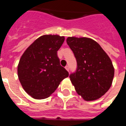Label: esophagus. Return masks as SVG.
I'll return each mask as SVG.
<instances>
[{
    "mask_svg": "<svg viewBox=\"0 0 126 126\" xmlns=\"http://www.w3.org/2000/svg\"><path fill=\"white\" fill-rule=\"evenodd\" d=\"M65 69L67 70L68 71V72H69V66H68V65L65 66Z\"/></svg>",
    "mask_w": 126,
    "mask_h": 126,
    "instance_id": "esophagus-1",
    "label": "esophagus"
}]
</instances>
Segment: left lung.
Returning a JSON list of instances; mask_svg holds the SVG:
<instances>
[{"mask_svg": "<svg viewBox=\"0 0 126 126\" xmlns=\"http://www.w3.org/2000/svg\"><path fill=\"white\" fill-rule=\"evenodd\" d=\"M67 43L77 61L76 72L70 75L76 92L87 101L99 99L112 84L115 72L111 59L90 38L68 37Z\"/></svg>", "mask_w": 126, "mask_h": 126, "instance_id": "1", "label": "left lung"}]
</instances>
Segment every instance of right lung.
Here are the masks:
<instances>
[{
    "instance_id": "1",
    "label": "right lung",
    "mask_w": 126,
    "mask_h": 126,
    "mask_svg": "<svg viewBox=\"0 0 126 126\" xmlns=\"http://www.w3.org/2000/svg\"><path fill=\"white\" fill-rule=\"evenodd\" d=\"M64 40V36L43 35L22 55L17 66L18 78L23 89L32 98H48L68 76L57 55Z\"/></svg>"
}]
</instances>
